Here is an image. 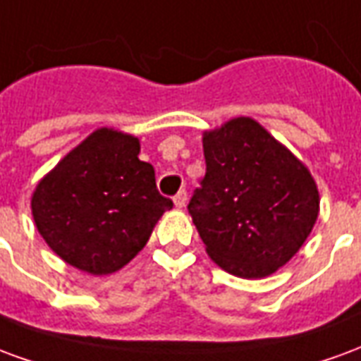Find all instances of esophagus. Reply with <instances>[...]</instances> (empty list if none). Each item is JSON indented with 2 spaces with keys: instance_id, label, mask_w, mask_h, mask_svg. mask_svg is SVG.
<instances>
[{
  "instance_id": "34e87169",
  "label": "esophagus",
  "mask_w": 361,
  "mask_h": 361,
  "mask_svg": "<svg viewBox=\"0 0 361 361\" xmlns=\"http://www.w3.org/2000/svg\"><path fill=\"white\" fill-rule=\"evenodd\" d=\"M185 203H188V191H185V189H181L180 193L173 197V204H176L178 209H183Z\"/></svg>"
}]
</instances>
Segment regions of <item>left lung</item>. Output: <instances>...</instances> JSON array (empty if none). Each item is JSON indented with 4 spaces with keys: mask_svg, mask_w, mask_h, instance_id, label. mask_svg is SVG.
Masks as SVG:
<instances>
[{
    "mask_svg": "<svg viewBox=\"0 0 361 361\" xmlns=\"http://www.w3.org/2000/svg\"><path fill=\"white\" fill-rule=\"evenodd\" d=\"M207 162L188 209L209 257L240 279H265L300 251L319 216L317 183L251 118L203 133Z\"/></svg>",
    "mask_w": 361,
    "mask_h": 361,
    "instance_id": "left-lung-1",
    "label": "left lung"
}]
</instances>
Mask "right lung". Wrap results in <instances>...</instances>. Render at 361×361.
I'll return each instance as SVG.
<instances>
[{"mask_svg":"<svg viewBox=\"0 0 361 361\" xmlns=\"http://www.w3.org/2000/svg\"><path fill=\"white\" fill-rule=\"evenodd\" d=\"M137 137L100 127L38 181L30 209L44 242L67 265L111 274L149 242L173 203L158 193Z\"/></svg>","mask_w":361,"mask_h":361,"instance_id":"1","label":"right lung"}]
</instances>
